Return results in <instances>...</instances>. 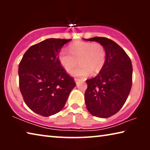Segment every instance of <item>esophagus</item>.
Wrapping results in <instances>:
<instances>
[{"mask_svg":"<svg viewBox=\"0 0 150 150\" xmlns=\"http://www.w3.org/2000/svg\"><path fill=\"white\" fill-rule=\"evenodd\" d=\"M75 83L77 85H78L79 83L80 82V79H75Z\"/></svg>","mask_w":150,"mask_h":150,"instance_id":"esophagus-1","label":"esophagus"}]
</instances>
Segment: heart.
<instances>
[{"mask_svg": "<svg viewBox=\"0 0 150 150\" xmlns=\"http://www.w3.org/2000/svg\"><path fill=\"white\" fill-rule=\"evenodd\" d=\"M69 52L61 50L58 59L63 69L67 72L74 69L79 62L80 65L71 72L74 77L83 78L90 74H98L105 64L106 50L100 44L76 42L69 45Z\"/></svg>", "mask_w": 150, "mask_h": 150, "instance_id": "obj_1", "label": "heart"}]
</instances>
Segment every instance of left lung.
<instances>
[{"instance_id":"left-lung-1","label":"left lung","mask_w":150,"mask_h":150,"mask_svg":"<svg viewBox=\"0 0 150 150\" xmlns=\"http://www.w3.org/2000/svg\"><path fill=\"white\" fill-rule=\"evenodd\" d=\"M105 47L106 62L95 77L87 79L85 105L91 115L98 118L110 117L120 110L132 85V65L122 48L104 37L85 39Z\"/></svg>"}]
</instances>
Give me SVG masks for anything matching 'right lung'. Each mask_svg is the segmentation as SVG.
Returning <instances> with one entry per match:
<instances>
[{
  "label": "right lung",
  "mask_w": 150,
  "mask_h": 150,
  "mask_svg": "<svg viewBox=\"0 0 150 150\" xmlns=\"http://www.w3.org/2000/svg\"><path fill=\"white\" fill-rule=\"evenodd\" d=\"M70 40L49 38L30 47L18 66L19 87L26 105L35 113L50 116L62 110L75 81L58 59Z\"/></svg>",
  "instance_id": "right-lung-1"
}]
</instances>
